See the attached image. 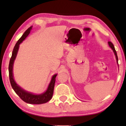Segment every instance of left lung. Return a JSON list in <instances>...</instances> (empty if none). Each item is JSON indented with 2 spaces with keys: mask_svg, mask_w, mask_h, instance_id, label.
Segmentation results:
<instances>
[{
  "mask_svg": "<svg viewBox=\"0 0 126 126\" xmlns=\"http://www.w3.org/2000/svg\"><path fill=\"white\" fill-rule=\"evenodd\" d=\"M108 45H109V46H110V47H111V49H112V50H113V51H114V54H115V57H116L117 62V63H118V57H117V52H116V51H115V48H114V46L113 44H112V43H111V42H110V41H108Z\"/></svg>",
  "mask_w": 126,
  "mask_h": 126,
  "instance_id": "1",
  "label": "left lung"
}]
</instances>
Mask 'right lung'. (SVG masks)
I'll use <instances>...</instances> for the list:
<instances>
[{
  "label": "right lung",
  "instance_id": "obj_1",
  "mask_svg": "<svg viewBox=\"0 0 126 126\" xmlns=\"http://www.w3.org/2000/svg\"><path fill=\"white\" fill-rule=\"evenodd\" d=\"M31 29L32 27H30L28 30H27V31L24 32L22 36L19 39L18 42H17L15 47H14L12 51V57L10 59L9 64V76L10 82H11V86H12L13 89L15 91V93L21 98L22 100H23L27 103L31 104H41L46 103L52 98L53 91H54L55 82H56V77L57 76V74L53 76L51 82H50V84L48 85L47 91L43 94L39 95L33 94L30 93V92H27V91L22 89L16 83L14 79V76H13V65H14V61H15L17 53H18L19 44L29 35Z\"/></svg>",
  "mask_w": 126,
  "mask_h": 126
}]
</instances>
